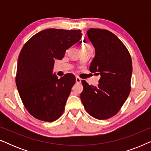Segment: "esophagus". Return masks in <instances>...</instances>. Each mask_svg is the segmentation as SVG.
<instances>
[{"mask_svg": "<svg viewBox=\"0 0 151 151\" xmlns=\"http://www.w3.org/2000/svg\"><path fill=\"white\" fill-rule=\"evenodd\" d=\"M76 82H77V83H80V82H81V79H80V78L76 77Z\"/></svg>", "mask_w": 151, "mask_h": 151, "instance_id": "34e87169", "label": "esophagus"}]
</instances>
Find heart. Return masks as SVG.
Here are the masks:
<instances>
[{
	"instance_id": "obj_1",
	"label": "heart",
	"mask_w": 151,
	"mask_h": 151,
	"mask_svg": "<svg viewBox=\"0 0 151 151\" xmlns=\"http://www.w3.org/2000/svg\"><path fill=\"white\" fill-rule=\"evenodd\" d=\"M82 47H85V48H91V46L89 45H84Z\"/></svg>"
}]
</instances>
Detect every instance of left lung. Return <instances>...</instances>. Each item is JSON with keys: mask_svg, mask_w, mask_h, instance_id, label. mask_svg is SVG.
Returning <instances> with one entry per match:
<instances>
[{"mask_svg": "<svg viewBox=\"0 0 151 151\" xmlns=\"http://www.w3.org/2000/svg\"><path fill=\"white\" fill-rule=\"evenodd\" d=\"M87 36L96 51L89 70L100 74V79L97 86L82 80L80 99L92 117L109 119L117 114L131 91V57L122 42L108 30L91 28Z\"/></svg>", "mask_w": 151, "mask_h": 151, "instance_id": "obj_1", "label": "left lung"}]
</instances>
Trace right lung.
I'll return each instance as SVG.
<instances>
[{
  "label": "right lung",
  "instance_id": "obj_1",
  "mask_svg": "<svg viewBox=\"0 0 151 151\" xmlns=\"http://www.w3.org/2000/svg\"><path fill=\"white\" fill-rule=\"evenodd\" d=\"M80 29H48L37 33L22 47L18 56L16 84L24 106L35 118L56 120L65 110L76 78L53 73L55 60L82 38Z\"/></svg>",
  "mask_w": 151,
  "mask_h": 151
}]
</instances>
